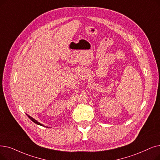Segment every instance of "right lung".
Returning a JSON list of instances; mask_svg holds the SVG:
<instances>
[{
    "mask_svg": "<svg viewBox=\"0 0 160 160\" xmlns=\"http://www.w3.org/2000/svg\"><path fill=\"white\" fill-rule=\"evenodd\" d=\"M27 116H28L29 118L34 122V123H35L36 124H37V125H39V126H44V125H42V123H40V122H38V121H37L36 120H34V118H32L31 116H30L29 115H28V114H27ZM46 128H48V127H46Z\"/></svg>",
    "mask_w": 160,
    "mask_h": 160,
    "instance_id": "right-lung-1",
    "label": "right lung"
}]
</instances>
